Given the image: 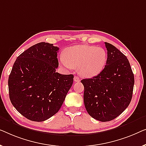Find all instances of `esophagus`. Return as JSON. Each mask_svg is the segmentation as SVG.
<instances>
[{
  "label": "esophagus",
  "instance_id": "obj_1",
  "mask_svg": "<svg viewBox=\"0 0 146 146\" xmlns=\"http://www.w3.org/2000/svg\"><path fill=\"white\" fill-rule=\"evenodd\" d=\"M80 81H81V79H80V78L79 77H77V76H75V77H74V81L79 82Z\"/></svg>",
  "mask_w": 146,
  "mask_h": 146
}]
</instances>
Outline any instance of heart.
Returning a JSON list of instances; mask_svg holds the SVG:
<instances>
[{"instance_id": "heart-1", "label": "heart", "mask_w": 146, "mask_h": 146, "mask_svg": "<svg viewBox=\"0 0 146 146\" xmlns=\"http://www.w3.org/2000/svg\"><path fill=\"white\" fill-rule=\"evenodd\" d=\"M107 53L103 48L89 45H77L67 48L60 62L68 69L78 68L79 73L85 77L98 75L107 63Z\"/></svg>"}]
</instances>
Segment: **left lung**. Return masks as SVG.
<instances>
[{
	"label": "left lung",
	"instance_id": "left-lung-1",
	"mask_svg": "<svg viewBox=\"0 0 146 146\" xmlns=\"http://www.w3.org/2000/svg\"><path fill=\"white\" fill-rule=\"evenodd\" d=\"M107 63L103 70L84 79V104L89 114L100 122L116 118L130 103L134 76L128 59L116 47L105 42Z\"/></svg>",
	"mask_w": 146,
	"mask_h": 146
}]
</instances>
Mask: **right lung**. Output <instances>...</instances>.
I'll use <instances>...</instances> for the list:
<instances>
[{
	"label": "right lung",
	"mask_w": 146,
	"mask_h": 146,
	"mask_svg": "<svg viewBox=\"0 0 146 146\" xmlns=\"http://www.w3.org/2000/svg\"><path fill=\"white\" fill-rule=\"evenodd\" d=\"M59 48L40 42L17 57L9 77V97L19 113L42 122L55 114L73 85V75L55 72Z\"/></svg>",
	"instance_id": "obj_1"
}]
</instances>
